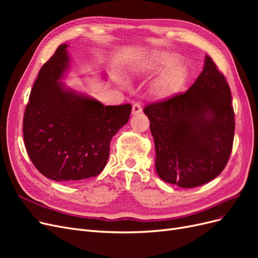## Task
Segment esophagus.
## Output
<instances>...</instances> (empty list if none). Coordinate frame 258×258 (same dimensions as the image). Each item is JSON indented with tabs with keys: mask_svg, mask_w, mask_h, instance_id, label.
<instances>
[{
	"mask_svg": "<svg viewBox=\"0 0 258 258\" xmlns=\"http://www.w3.org/2000/svg\"><path fill=\"white\" fill-rule=\"evenodd\" d=\"M142 112V104L141 103H135L132 105V115H138Z\"/></svg>",
	"mask_w": 258,
	"mask_h": 258,
	"instance_id": "obj_1",
	"label": "esophagus"
}]
</instances>
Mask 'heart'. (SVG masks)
<instances>
[{
  "label": "heart",
  "mask_w": 258,
  "mask_h": 258,
  "mask_svg": "<svg viewBox=\"0 0 258 258\" xmlns=\"http://www.w3.org/2000/svg\"><path fill=\"white\" fill-rule=\"evenodd\" d=\"M150 67L153 70L167 68L158 80V88L165 93H172L183 87L189 75L186 62L178 60L175 52L168 50L153 52L150 57Z\"/></svg>",
  "instance_id": "1"
}]
</instances>
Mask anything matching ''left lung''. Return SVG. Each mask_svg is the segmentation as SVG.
I'll return each instance as SVG.
<instances>
[{"label":"left lung","mask_w":258,"mask_h":258,"mask_svg":"<svg viewBox=\"0 0 258 258\" xmlns=\"http://www.w3.org/2000/svg\"><path fill=\"white\" fill-rule=\"evenodd\" d=\"M156 148V172L183 188L204 185L227 165L235 135V113L225 76L206 56L186 92L144 108Z\"/></svg>","instance_id":"8db88e82"}]
</instances>
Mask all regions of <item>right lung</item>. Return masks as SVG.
Listing matches in <instances>:
<instances>
[{"label": "right lung", "instance_id": "1", "mask_svg": "<svg viewBox=\"0 0 258 258\" xmlns=\"http://www.w3.org/2000/svg\"><path fill=\"white\" fill-rule=\"evenodd\" d=\"M62 44L38 72L23 116L31 161L57 182L97 176L106 165L112 138L129 120L130 104L106 105L60 82L70 64Z\"/></svg>", "mask_w": 258, "mask_h": 258}]
</instances>
